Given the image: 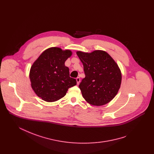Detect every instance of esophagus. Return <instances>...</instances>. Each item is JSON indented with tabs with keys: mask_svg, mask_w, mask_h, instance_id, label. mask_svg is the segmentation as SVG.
<instances>
[{
	"mask_svg": "<svg viewBox=\"0 0 154 154\" xmlns=\"http://www.w3.org/2000/svg\"><path fill=\"white\" fill-rule=\"evenodd\" d=\"M76 81H77V84H79L80 82V77H77L76 79Z\"/></svg>",
	"mask_w": 154,
	"mask_h": 154,
	"instance_id": "34e87169",
	"label": "esophagus"
}]
</instances>
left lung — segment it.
I'll return each mask as SVG.
<instances>
[{"instance_id": "obj_1", "label": "left lung", "mask_w": 154, "mask_h": 154, "mask_svg": "<svg viewBox=\"0 0 154 154\" xmlns=\"http://www.w3.org/2000/svg\"><path fill=\"white\" fill-rule=\"evenodd\" d=\"M85 77L79 85L83 97L89 104L102 106L117 94L122 75L117 64L106 52L77 51Z\"/></svg>"}]
</instances>
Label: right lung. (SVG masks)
I'll list each match as a JSON object with an SVG mask.
<instances>
[{
    "instance_id": "add662e5",
    "label": "right lung",
    "mask_w": 154,
    "mask_h": 154,
    "mask_svg": "<svg viewBox=\"0 0 154 154\" xmlns=\"http://www.w3.org/2000/svg\"><path fill=\"white\" fill-rule=\"evenodd\" d=\"M71 55L70 50L52 47L44 51L32 65L29 74L31 86L44 101L58 100L65 96L69 88L77 84L76 80L70 77L69 69L65 65Z\"/></svg>"
}]
</instances>
